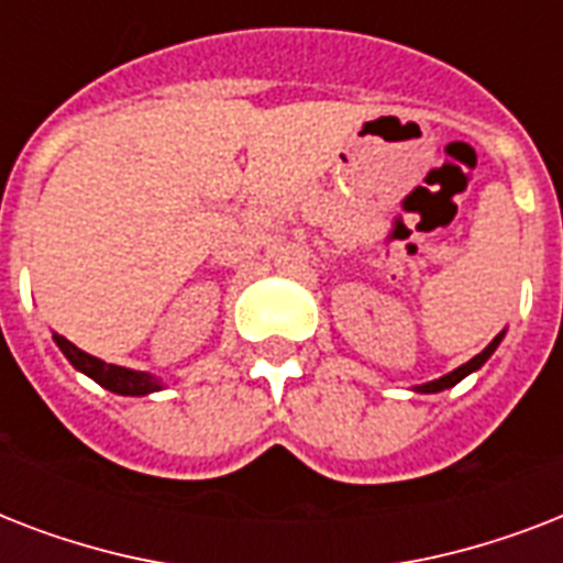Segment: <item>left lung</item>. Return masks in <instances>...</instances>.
<instances>
[{"label":"left lung","mask_w":563,"mask_h":563,"mask_svg":"<svg viewBox=\"0 0 563 563\" xmlns=\"http://www.w3.org/2000/svg\"><path fill=\"white\" fill-rule=\"evenodd\" d=\"M503 335H506V330H503V333H499L497 339H494V342H490L488 347H485V351H482V353H476V356H473L471 362H464V365H459V368H455V371H450V374L438 376V379H432V383L415 385V388H411V391H418V394H438V391H444V388H453L455 383H462L464 376H467V374H473V371H479L482 365H485V362L490 360V353L497 351V347H499V342H503Z\"/></svg>","instance_id":"8db88e82"}]
</instances>
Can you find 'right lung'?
Returning <instances> with one entry per match:
<instances>
[{
    "label": "right lung",
    "instance_id": "right-lung-1",
    "mask_svg": "<svg viewBox=\"0 0 563 563\" xmlns=\"http://www.w3.org/2000/svg\"><path fill=\"white\" fill-rule=\"evenodd\" d=\"M55 344L60 347L69 365L75 371H81L92 379V383H99L101 388H108L113 394H125V397H145V394H154L166 388L163 385L161 376L148 374V371H134V368H122V365H110V362L99 360V356H90V353H84L81 347H75L69 339L64 335H52Z\"/></svg>",
    "mask_w": 563,
    "mask_h": 563
}]
</instances>
